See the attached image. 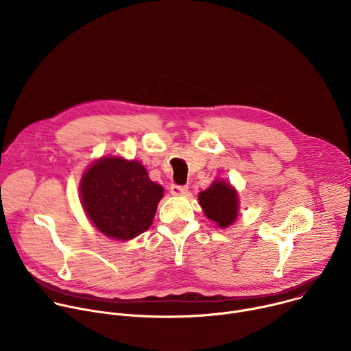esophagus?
Here are the masks:
<instances>
[{
  "instance_id": "obj_1",
  "label": "esophagus",
  "mask_w": 351,
  "mask_h": 351,
  "mask_svg": "<svg viewBox=\"0 0 351 351\" xmlns=\"http://www.w3.org/2000/svg\"><path fill=\"white\" fill-rule=\"evenodd\" d=\"M189 191V187L187 186H179V184H172L171 186V193L173 195H183Z\"/></svg>"
}]
</instances>
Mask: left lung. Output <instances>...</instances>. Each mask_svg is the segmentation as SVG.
<instances>
[{
	"mask_svg": "<svg viewBox=\"0 0 351 351\" xmlns=\"http://www.w3.org/2000/svg\"><path fill=\"white\" fill-rule=\"evenodd\" d=\"M198 202L206 217L218 223L219 228L232 225L237 217V193L223 182H214L207 190L199 193Z\"/></svg>",
	"mask_w": 351,
	"mask_h": 351,
	"instance_id": "left-lung-1",
	"label": "left lung"
}]
</instances>
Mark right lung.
<instances>
[{
    "mask_svg": "<svg viewBox=\"0 0 351 351\" xmlns=\"http://www.w3.org/2000/svg\"><path fill=\"white\" fill-rule=\"evenodd\" d=\"M164 189L137 161L103 158L83 175L80 198L94 226L111 239L130 240L153 223Z\"/></svg>",
    "mask_w": 351,
    "mask_h": 351,
    "instance_id": "add662e5",
    "label": "right lung"
}]
</instances>
